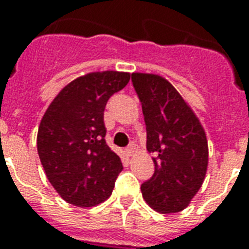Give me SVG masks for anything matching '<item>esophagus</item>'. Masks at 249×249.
<instances>
[{"instance_id":"obj_1","label":"esophagus","mask_w":249,"mask_h":249,"mask_svg":"<svg viewBox=\"0 0 249 249\" xmlns=\"http://www.w3.org/2000/svg\"><path fill=\"white\" fill-rule=\"evenodd\" d=\"M134 151H136V144L134 143H130L126 147V150H125V152H126V155L128 156H132L133 154H134Z\"/></svg>"}]
</instances>
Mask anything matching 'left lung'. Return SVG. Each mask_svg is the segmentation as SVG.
Wrapping results in <instances>:
<instances>
[{"instance_id": "8db88e82", "label": "left lung", "mask_w": 249, "mask_h": 249, "mask_svg": "<svg viewBox=\"0 0 249 249\" xmlns=\"http://www.w3.org/2000/svg\"><path fill=\"white\" fill-rule=\"evenodd\" d=\"M142 103L147 150L155 172L141 191L160 213L181 212L203 185L208 166V142L200 121L172 84L159 75L132 73Z\"/></svg>"}]
</instances>
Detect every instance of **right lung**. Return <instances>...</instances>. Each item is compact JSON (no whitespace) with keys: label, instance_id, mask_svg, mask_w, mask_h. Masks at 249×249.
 Returning <instances> with one entry per match:
<instances>
[{"label":"right lung","instance_id":"obj_1","mask_svg":"<svg viewBox=\"0 0 249 249\" xmlns=\"http://www.w3.org/2000/svg\"><path fill=\"white\" fill-rule=\"evenodd\" d=\"M130 73L91 72L66 85L44 113L37 151L49 182L76 207H94L112 194L123 170L120 158L106 143L103 112Z\"/></svg>","mask_w":249,"mask_h":249}]
</instances>
